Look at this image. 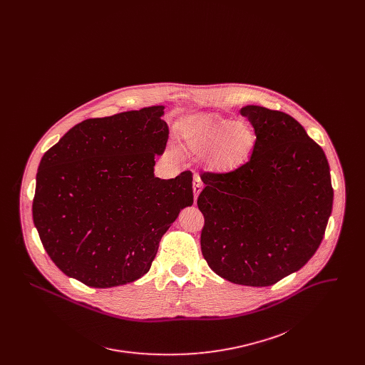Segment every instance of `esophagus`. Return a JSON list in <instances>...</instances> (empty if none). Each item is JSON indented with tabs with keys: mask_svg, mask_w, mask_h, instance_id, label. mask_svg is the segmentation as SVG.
<instances>
[{
	"mask_svg": "<svg viewBox=\"0 0 365 365\" xmlns=\"http://www.w3.org/2000/svg\"><path fill=\"white\" fill-rule=\"evenodd\" d=\"M202 180H201V178L198 176V175H195L194 176V180H192V192H194V201H197V198H198V195H200V192L202 190Z\"/></svg>",
	"mask_w": 365,
	"mask_h": 365,
	"instance_id": "obj_1",
	"label": "esophagus"
}]
</instances>
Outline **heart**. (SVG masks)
I'll return each instance as SVG.
<instances>
[{"mask_svg": "<svg viewBox=\"0 0 365 365\" xmlns=\"http://www.w3.org/2000/svg\"><path fill=\"white\" fill-rule=\"evenodd\" d=\"M179 137L192 155H208L209 168L222 174L240 170L256 145V134L247 123L227 120L212 113L186 119L179 125Z\"/></svg>", "mask_w": 365, "mask_h": 365, "instance_id": "b5f03b06", "label": "heart"}]
</instances>
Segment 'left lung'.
<instances>
[{"label": "left lung", "mask_w": 365, "mask_h": 365, "mask_svg": "<svg viewBox=\"0 0 365 365\" xmlns=\"http://www.w3.org/2000/svg\"><path fill=\"white\" fill-rule=\"evenodd\" d=\"M256 145L228 174L204 173L197 205L210 269L235 284L264 287L301 269L320 246L332 210L323 149L290 115L246 105Z\"/></svg>", "instance_id": "8db88e82"}]
</instances>
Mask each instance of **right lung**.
<instances>
[{"label":"right lung","instance_id":"obj_1","mask_svg":"<svg viewBox=\"0 0 365 365\" xmlns=\"http://www.w3.org/2000/svg\"><path fill=\"white\" fill-rule=\"evenodd\" d=\"M163 105L76 124L36 173L33 220L53 262L106 289L143 277L161 237L192 205V175L155 176L168 125Z\"/></svg>","mask_w":365,"mask_h":365}]
</instances>
